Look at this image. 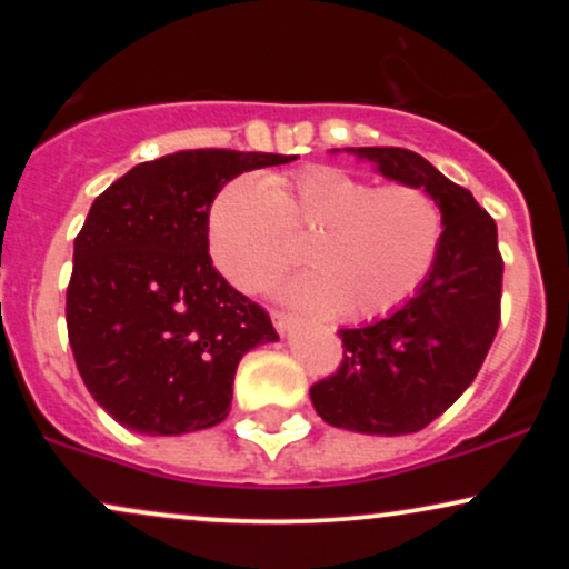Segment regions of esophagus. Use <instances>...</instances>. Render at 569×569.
Masks as SVG:
<instances>
[{"label":"esophagus","mask_w":569,"mask_h":569,"mask_svg":"<svg viewBox=\"0 0 569 569\" xmlns=\"http://www.w3.org/2000/svg\"><path fill=\"white\" fill-rule=\"evenodd\" d=\"M272 323H276V329L280 331V335H286V331H291V326L297 323V318H293L291 312L272 310Z\"/></svg>","instance_id":"esophagus-1"}]
</instances>
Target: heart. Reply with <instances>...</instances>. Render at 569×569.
Wrapping results in <instances>:
<instances>
[{"label": "heart", "mask_w": 569, "mask_h": 569, "mask_svg": "<svg viewBox=\"0 0 569 569\" xmlns=\"http://www.w3.org/2000/svg\"><path fill=\"white\" fill-rule=\"evenodd\" d=\"M310 276L286 289L291 302L348 321H375L409 302L426 283L443 238L441 208L422 187H375L342 168L238 176L208 211V248L221 276L259 291L297 262Z\"/></svg>", "instance_id": "heart-1"}]
</instances>
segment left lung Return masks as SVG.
Instances as JSON below:
<instances>
[{"mask_svg": "<svg viewBox=\"0 0 569 569\" xmlns=\"http://www.w3.org/2000/svg\"><path fill=\"white\" fill-rule=\"evenodd\" d=\"M393 181L439 202L443 238L426 283L401 310L361 329H339L342 361L310 388L312 407L335 428L371 436L417 433L466 393L500 326L502 257L498 227L466 187L401 147H356Z\"/></svg>", "mask_w": 569, "mask_h": 569, "instance_id": "8db88e82", "label": "left lung"}]
</instances>
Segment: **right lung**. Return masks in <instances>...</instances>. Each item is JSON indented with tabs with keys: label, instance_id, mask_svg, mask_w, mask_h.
<instances>
[{
	"label": "right lung",
	"instance_id": "obj_1",
	"mask_svg": "<svg viewBox=\"0 0 569 569\" xmlns=\"http://www.w3.org/2000/svg\"><path fill=\"white\" fill-rule=\"evenodd\" d=\"M297 154L187 149L136 166L101 192L74 238L67 329L98 407L147 436L230 415L240 358L276 342L264 307L208 253V211L227 181Z\"/></svg>",
	"mask_w": 569,
	"mask_h": 569
}]
</instances>
